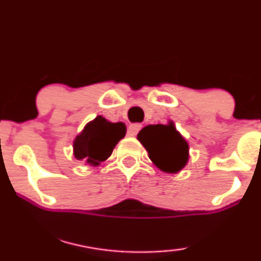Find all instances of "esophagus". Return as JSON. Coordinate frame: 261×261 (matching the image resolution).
Masks as SVG:
<instances>
[{
  "label": "esophagus",
  "mask_w": 261,
  "mask_h": 261,
  "mask_svg": "<svg viewBox=\"0 0 261 261\" xmlns=\"http://www.w3.org/2000/svg\"><path fill=\"white\" fill-rule=\"evenodd\" d=\"M143 128V126H141L140 123H133L130 124L129 127H128V134L130 135V137H135L139 133V130Z\"/></svg>",
  "instance_id": "1"
}]
</instances>
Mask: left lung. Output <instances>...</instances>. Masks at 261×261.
I'll use <instances>...</instances> for the list:
<instances>
[{
    "label": "left lung",
    "instance_id": "left-lung-1",
    "mask_svg": "<svg viewBox=\"0 0 261 261\" xmlns=\"http://www.w3.org/2000/svg\"><path fill=\"white\" fill-rule=\"evenodd\" d=\"M138 140L147 150L150 160L162 171L175 174L187 164L189 146L172 122L144 127L139 132Z\"/></svg>",
    "mask_w": 261,
    "mask_h": 261
}]
</instances>
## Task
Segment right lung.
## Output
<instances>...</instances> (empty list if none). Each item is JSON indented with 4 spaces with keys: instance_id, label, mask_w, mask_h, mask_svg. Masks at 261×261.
Returning <instances> with one entry per match:
<instances>
[{
    "instance_id": "add662e5",
    "label": "right lung",
    "mask_w": 261,
    "mask_h": 261,
    "mask_svg": "<svg viewBox=\"0 0 261 261\" xmlns=\"http://www.w3.org/2000/svg\"><path fill=\"white\" fill-rule=\"evenodd\" d=\"M126 130L122 122L113 123L97 116L74 140V157L97 167L110 157L116 144L126 135Z\"/></svg>"
}]
</instances>
